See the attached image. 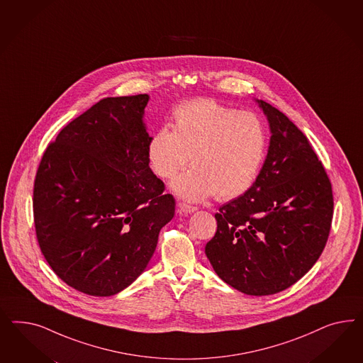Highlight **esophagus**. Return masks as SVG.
Returning <instances> with one entry per match:
<instances>
[{
	"label": "esophagus",
	"mask_w": 363,
	"mask_h": 363,
	"mask_svg": "<svg viewBox=\"0 0 363 363\" xmlns=\"http://www.w3.org/2000/svg\"><path fill=\"white\" fill-rule=\"evenodd\" d=\"M177 208H178V211L181 213V214H190V213H194V211H197V208L196 206H191V205H187L185 202H178L177 203Z\"/></svg>",
	"instance_id": "34e87169"
}]
</instances>
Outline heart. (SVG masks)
<instances>
[{
    "label": "heart",
    "instance_id": "b5f03b06",
    "mask_svg": "<svg viewBox=\"0 0 363 363\" xmlns=\"http://www.w3.org/2000/svg\"><path fill=\"white\" fill-rule=\"evenodd\" d=\"M267 150V132L254 113L201 99L179 105L173 130L160 129L147 147L149 162L161 178H173L190 162L193 169L177 177L172 187L179 197L202 201L210 196L228 201L253 186Z\"/></svg>",
    "mask_w": 363,
    "mask_h": 363
}]
</instances>
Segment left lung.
<instances>
[{"instance_id":"8db88e82","label":"left lung","mask_w":363,"mask_h":363,"mask_svg":"<svg viewBox=\"0 0 363 363\" xmlns=\"http://www.w3.org/2000/svg\"><path fill=\"white\" fill-rule=\"evenodd\" d=\"M270 126L253 186L220 206L205 253L228 285L270 296L294 285L318 261L333 220V190L306 135L282 111L257 99Z\"/></svg>"}]
</instances>
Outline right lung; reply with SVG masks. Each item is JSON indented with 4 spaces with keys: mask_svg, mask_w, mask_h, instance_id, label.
Instances as JSON below:
<instances>
[{
    "mask_svg": "<svg viewBox=\"0 0 363 363\" xmlns=\"http://www.w3.org/2000/svg\"><path fill=\"white\" fill-rule=\"evenodd\" d=\"M147 94L101 99L45 150L33 190L45 259L66 285L109 297L153 257L176 201L149 166Z\"/></svg>",
    "mask_w": 363,
    "mask_h": 363,
    "instance_id": "obj_1",
    "label": "right lung"
}]
</instances>
